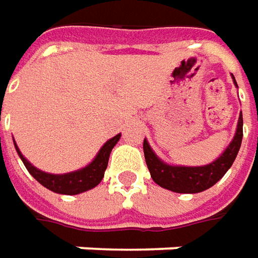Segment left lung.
Masks as SVG:
<instances>
[{"label":"left lung","instance_id":"left-lung-1","mask_svg":"<svg viewBox=\"0 0 258 258\" xmlns=\"http://www.w3.org/2000/svg\"><path fill=\"white\" fill-rule=\"evenodd\" d=\"M234 84L236 80L233 77ZM237 85V84H236ZM243 139V116H239L237 131L234 135L232 143L221 154V157L215 160L214 163L202 167H175L168 166L153 153L146 140L143 142L145 159L153 181L160 186L180 194H197L202 192L208 188L215 185L226 171L232 167L234 159L240 149Z\"/></svg>","mask_w":258,"mask_h":258}]
</instances>
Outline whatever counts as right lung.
Masks as SVG:
<instances>
[{"mask_svg":"<svg viewBox=\"0 0 258 258\" xmlns=\"http://www.w3.org/2000/svg\"><path fill=\"white\" fill-rule=\"evenodd\" d=\"M119 138H120V135H116L115 138L108 140L105 145L101 147L97 157L94 159V161L90 166L84 167L83 170L74 171V173L61 174V175L47 174L37 170L36 167L32 166L31 163L22 156V153L19 152V149H18L17 143H15V149H17L21 160L24 161L26 170L42 185L46 186L47 189H50L53 192L64 194V195H76V194L88 191V189L97 186L101 182V180L104 178L106 166H108L109 154H111L113 146L118 143Z\"/></svg>","mask_w":258,"mask_h":258,"instance_id":"1","label":"right lung"}]
</instances>
